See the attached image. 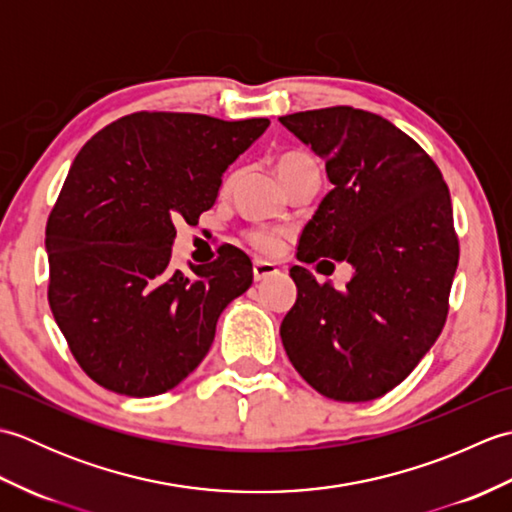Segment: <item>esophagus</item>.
I'll return each mask as SVG.
<instances>
[{
	"instance_id": "obj_1",
	"label": "esophagus",
	"mask_w": 512,
	"mask_h": 512,
	"mask_svg": "<svg viewBox=\"0 0 512 512\" xmlns=\"http://www.w3.org/2000/svg\"><path fill=\"white\" fill-rule=\"evenodd\" d=\"M277 273H279V268L273 262H266V259H255V262H253V277H255V281H262V279L273 277Z\"/></svg>"
}]
</instances>
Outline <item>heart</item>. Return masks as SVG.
I'll return each mask as SVG.
<instances>
[{
	"instance_id": "1",
	"label": "heart",
	"mask_w": 512,
	"mask_h": 512,
	"mask_svg": "<svg viewBox=\"0 0 512 512\" xmlns=\"http://www.w3.org/2000/svg\"><path fill=\"white\" fill-rule=\"evenodd\" d=\"M314 160L306 151H299V149H292V151H284V154H279L275 158V171L281 182H288L290 178H295L299 171H303L306 167H312ZM246 239L250 244H253L257 250H262V253H273L279 246V239L281 235L277 231H268V228H253V231L246 233Z\"/></svg>"
}]
</instances>
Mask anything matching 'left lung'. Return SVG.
Listing matches in <instances>:
<instances>
[{
    "label": "left lung",
    "instance_id": "obj_1",
    "mask_svg": "<svg viewBox=\"0 0 512 512\" xmlns=\"http://www.w3.org/2000/svg\"><path fill=\"white\" fill-rule=\"evenodd\" d=\"M279 123L325 160L334 184L303 228L297 259L354 268L341 290L290 268L297 301L281 321V343L319 394L380 398L413 372L447 321L460 259L449 187L427 151L378 114L336 105Z\"/></svg>",
    "mask_w": 512,
    "mask_h": 512
}]
</instances>
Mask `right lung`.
Returning <instances> with one entry per match:
<instances>
[{
  "instance_id": "obj_1",
  "label": "right lung",
  "mask_w": 512,
  "mask_h": 512,
  "mask_svg": "<svg viewBox=\"0 0 512 512\" xmlns=\"http://www.w3.org/2000/svg\"><path fill=\"white\" fill-rule=\"evenodd\" d=\"M268 125L136 112L76 154L46 226L48 301L94 383L158 396L202 363L222 310L253 284V264L226 246L189 279L169 268L173 224L211 209L228 165Z\"/></svg>"
}]
</instances>
